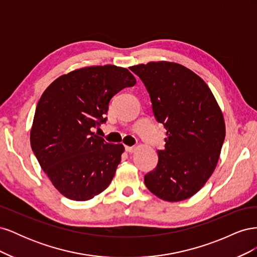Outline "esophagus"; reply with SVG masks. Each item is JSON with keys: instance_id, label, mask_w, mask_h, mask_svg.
<instances>
[{"instance_id": "obj_1", "label": "esophagus", "mask_w": 257, "mask_h": 257, "mask_svg": "<svg viewBox=\"0 0 257 257\" xmlns=\"http://www.w3.org/2000/svg\"><path fill=\"white\" fill-rule=\"evenodd\" d=\"M135 150H136V148H135V147L125 146V151H127V152H130V153H133V152H135Z\"/></svg>"}]
</instances>
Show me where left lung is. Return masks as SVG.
<instances>
[{"label":"left lung","instance_id":"8db88e82","mask_svg":"<svg viewBox=\"0 0 257 257\" xmlns=\"http://www.w3.org/2000/svg\"><path fill=\"white\" fill-rule=\"evenodd\" d=\"M130 69L144 82L167 135L145 184L162 199L184 200L203 188L219 161L225 138L220 107L206 82L180 64L150 62Z\"/></svg>","mask_w":257,"mask_h":257}]
</instances>
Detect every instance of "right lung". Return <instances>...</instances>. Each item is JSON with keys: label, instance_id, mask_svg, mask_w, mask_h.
Listing matches in <instances>:
<instances>
[{"label": "right lung", "instance_id": "obj_1", "mask_svg": "<svg viewBox=\"0 0 257 257\" xmlns=\"http://www.w3.org/2000/svg\"><path fill=\"white\" fill-rule=\"evenodd\" d=\"M135 83L126 68L90 66L59 77L43 93L31 147L62 195L89 200L110 184L124 147L108 144L92 131L106 123L113 95Z\"/></svg>", "mask_w": 257, "mask_h": 257}]
</instances>
